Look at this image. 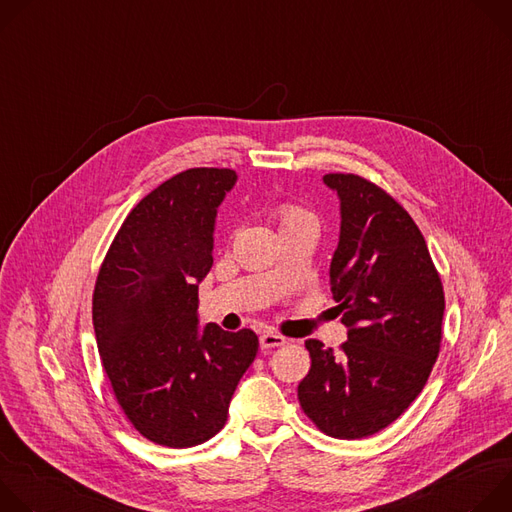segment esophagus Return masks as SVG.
I'll return each mask as SVG.
<instances>
[{
  "mask_svg": "<svg viewBox=\"0 0 512 512\" xmlns=\"http://www.w3.org/2000/svg\"><path fill=\"white\" fill-rule=\"evenodd\" d=\"M259 342H261V350H267V348L283 346V344H285V338L279 336V334H275V332H263L261 338H259Z\"/></svg>",
  "mask_w": 512,
  "mask_h": 512,
  "instance_id": "34e87169",
  "label": "esophagus"
}]
</instances>
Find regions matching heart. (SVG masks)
<instances>
[{"label":"heart","mask_w":512,"mask_h":512,"mask_svg":"<svg viewBox=\"0 0 512 512\" xmlns=\"http://www.w3.org/2000/svg\"><path fill=\"white\" fill-rule=\"evenodd\" d=\"M277 221H279V229L281 231H287V229H294V227H300V225H314L316 227V218L300 208V206H291V204H281L277 210Z\"/></svg>","instance_id":"obj_1"}]
</instances>
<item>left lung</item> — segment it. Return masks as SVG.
Instances as JSON below:
<instances>
[{"instance_id": "8db88e82", "label": "left lung", "mask_w": 512, "mask_h": 512, "mask_svg": "<svg viewBox=\"0 0 512 512\" xmlns=\"http://www.w3.org/2000/svg\"><path fill=\"white\" fill-rule=\"evenodd\" d=\"M340 202L330 291L348 340L340 354L306 340L304 413L338 440L391 425L421 393L440 352L444 287L407 210L354 174H326Z\"/></svg>"}]
</instances>
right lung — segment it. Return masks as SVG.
<instances>
[{
    "label": "right lung",
    "instance_id": "obj_1",
    "mask_svg": "<svg viewBox=\"0 0 512 512\" xmlns=\"http://www.w3.org/2000/svg\"><path fill=\"white\" fill-rule=\"evenodd\" d=\"M235 170L192 168L129 212L97 277L93 326L103 369L133 427L168 448L223 429L257 356L253 330L200 326L198 283L212 267L216 212Z\"/></svg>",
    "mask_w": 512,
    "mask_h": 512
}]
</instances>
